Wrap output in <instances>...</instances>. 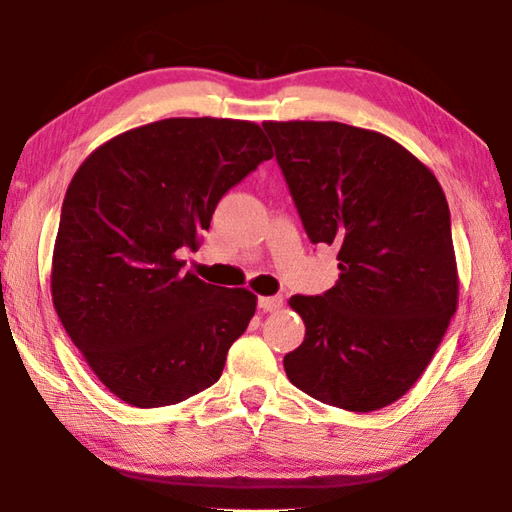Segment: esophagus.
<instances>
[{
  "mask_svg": "<svg viewBox=\"0 0 512 512\" xmlns=\"http://www.w3.org/2000/svg\"><path fill=\"white\" fill-rule=\"evenodd\" d=\"M257 306L262 308L264 312H275V310H279L281 306H284V297H279V295H275V297H259L257 299Z\"/></svg>",
  "mask_w": 512,
  "mask_h": 512,
  "instance_id": "obj_1",
  "label": "esophagus"
}]
</instances>
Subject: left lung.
I'll return each mask as SVG.
<instances>
[{
	"instance_id": "1",
	"label": "left lung",
	"mask_w": 512,
	"mask_h": 512,
	"mask_svg": "<svg viewBox=\"0 0 512 512\" xmlns=\"http://www.w3.org/2000/svg\"><path fill=\"white\" fill-rule=\"evenodd\" d=\"M312 244L339 248V279L290 297L306 339L290 383L325 405L376 411L431 363L458 308L451 213L436 176L378 132L334 121H266Z\"/></svg>"
}]
</instances>
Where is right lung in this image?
<instances>
[{"label": "right lung", "mask_w": 512, "mask_h": 512, "mask_svg": "<svg viewBox=\"0 0 512 512\" xmlns=\"http://www.w3.org/2000/svg\"><path fill=\"white\" fill-rule=\"evenodd\" d=\"M273 158L262 127L165 118L107 140L65 193L52 303L92 372L140 409L176 405L222 376L257 297L184 273L222 195Z\"/></svg>", "instance_id": "1"}]
</instances>
